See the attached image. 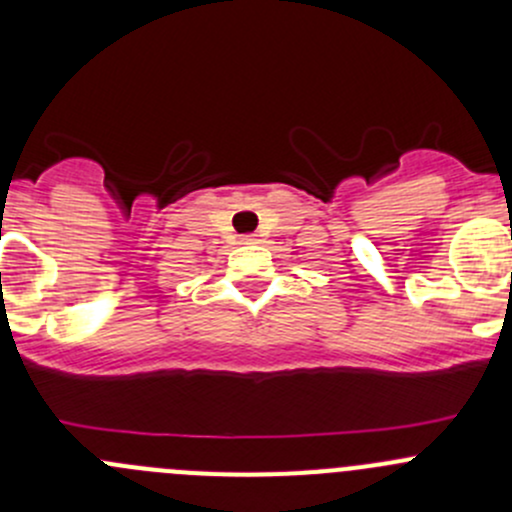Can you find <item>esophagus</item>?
Instances as JSON below:
<instances>
[{
  "label": "esophagus",
  "mask_w": 512,
  "mask_h": 512,
  "mask_svg": "<svg viewBox=\"0 0 512 512\" xmlns=\"http://www.w3.org/2000/svg\"><path fill=\"white\" fill-rule=\"evenodd\" d=\"M255 240H257L255 235H245V237H242V242H245V245H250V242H255Z\"/></svg>",
  "instance_id": "34e87169"
}]
</instances>
